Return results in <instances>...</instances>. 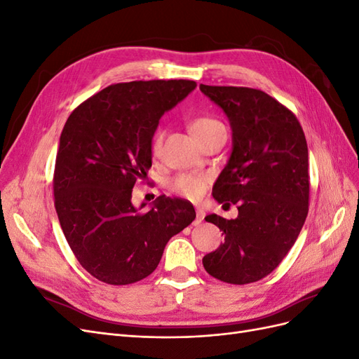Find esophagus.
I'll return each mask as SVG.
<instances>
[{
    "label": "esophagus",
    "instance_id": "34e87169",
    "mask_svg": "<svg viewBox=\"0 0 359 359\" xmlns=\"http://www.w3.org/2000/svg\"><path fill=\"white\" fill-rule=\"evenodd\" d=\"M203 217H205V212L198 208V211H196V220L193 222V224H194V226H199V224L202 223V220H203Z\"/></svg>",
    "mask_w": 359,
    "mask_h": 359
}]
</instances>
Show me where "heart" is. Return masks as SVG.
Here are the masks:
<instances>
[{"label": "heart", "instance_id": "b5f03b06", "mask_svg": "<svg viewBox=\"0 0 359 359\" xmlns=\"http://www.w3.org/2000/svg\"><path fill=\"white\" fill-rule=\"evenodd\" d=\"M220 127H223V124L219 121V119H215L212 116H205V115L194 116L189 121L190 132L198 140ZM161 137H163V133L158 130V132L153 136V140H151V149H153V153H157L158 151ZM169 187L175 193L181 194V196H186L189 199H196L201 196L206 187V178L202 175H193V173H178L177 177H173L169 181Z\"/></svg>", "mask_w": 359, "mask_h": 359}]
</instances>
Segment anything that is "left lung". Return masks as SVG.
<instances>
[{
    "instance_id": "1",
    "label": "left lung",
    "mask_w": 359,
    "mask_h": 359,
    "mask_svg": "<svg viewBox=\"0 0 359 359\" xmlns=\"http://www.w3.org/2000/svg\"><path fill=\"white\" fill-rule=\"evenodd\" d=\"M199 88L222 107L232 128V154L212 196L238 206L232 220L205 217L219 226L224 243L205 255L202 264L224 283H253L280 265L306 222L307 140L293 112L264 91L203 83Z\"/></svg>"
}]
</instances>
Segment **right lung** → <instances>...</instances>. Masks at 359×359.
<instances>
[{
    "label": "right lung",
    "mask_w": 359,
    "mask_h": 359,
    "mask_svg": "<svg viewBox=\"0 0 359 359\" xmlns=\"http://www.w3.org/2000/svg\"><path fill=\"white\" fill-rule=\"evenodd\" d=\"M194 88L186 79L115 83L81 103L62 128L55 210L76 259L103 283L148 277L170 238L196 217L190 202L177 198L160 196L147 212L132 203L135 182L151 168L158 119Z\"/></svg>",
    "instance_id": "add662e5"
}]
</instances>
